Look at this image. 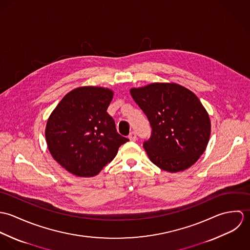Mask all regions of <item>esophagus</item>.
Masks as SVG:
<instances>
[{
    "instance_id": "1",
    "label": "esophagus",
    "mask_w": 250,
    "mask_h": 250,
    "mask_svg": "<svg viewBox=\"0 0 250 250\" xmlns=\"http://www.w3.org/2000/svg\"><path fill=\"white\" fill-rule=\"evenodd\" d=\"M129 140H130L131 142H136V141H137V135H136L135 132L130 133V135H129Z\"/></svg>"
}]
</instances>
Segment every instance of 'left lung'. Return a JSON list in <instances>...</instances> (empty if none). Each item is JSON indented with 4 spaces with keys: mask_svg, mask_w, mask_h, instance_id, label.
<instances>
[{
    "mask_svg": "<svg viewBox=\"0 0 250 250\" xmlns=\"http://www.w3.org/2000/svg\"><path fill=\"white\" fill-rule=\"evenodd\" d=\"M130 93L152 127L143 143L150 161L171 173L194 165L211 135L209 114L197 96L174 83H153L133 87Z\"/></svg>",
    "mask_w": 250,
    "mask_h": 250,
    "instance_id": "left-lung-1",
    "label": "left lung"
}]
</instances>
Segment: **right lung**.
<instances>
[{"instance_id":"right-lung-1","label":"right lung","mask_w":250,"mask_h":250,"mask_svg":"<svg viewBox=\"0 0 250 250\" xmlns=\"http://www.w3.org/2000/svg\"><path fill=\"white\" fill-rule=\"evenodd\" d=\"M113 91L81 86L68 92L50 114L45 138L52 157L79 177L97 175L129 140L107 112Z\"/></svg>"}]
</instances>
